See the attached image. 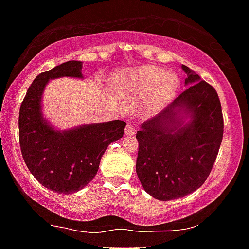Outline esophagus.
I'll return each instance as SVG.
<instances>
[{
  "label": "esophagus",
  "instance_id": "obj_1",
  "mask_svg": "<svg viewBox=\"0 0 249 249\" xmlns=\"http://www.w3.org/2000/svg\"><path fill=\"white\" fill-rule=\"evenodd\" d=\"M125 134L126 135H134L135 134V126L131 123H128L125 126Z\"/></svg>",
  "mask_w": 249,
  "mask_h": 249
}]
</instances>
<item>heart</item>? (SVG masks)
<instances>
[{"mask_svg":"<svg viewBox=\"0 0 249 249\" xmlns=\"http://www.w3.org/2000/svg\"><path fill=\"white\" fill-rule=\"evenodd\" d=\"M120 87L134 97H144L149 110H158L171 99L177 89V77L153 66L139 67L125 73Z\"/></svg>","mask_w":249,"mask_h":249,"instance_id":"1","label":"heart"}]
</instances>
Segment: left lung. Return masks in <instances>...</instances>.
<instances>
[{
    "mask_svg": "<svg viewBox=\"0 0 249 249\" xmlns=\"http://www.w3.org/2000/svg\"><path fill=\"white\" fill-rule=\"evenodd\" d=\"M190 85L137 133V175L160 201L179 199L205 182L223 141L224 121L213 86L182 64Z\"/></svg>",
    "mask_w": 249,
    "mask_h": 249,
    "instance_id": "obj_1",
    "label": "left lung"
}]
</instances>
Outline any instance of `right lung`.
Masks as SVG:
<instances>
[{"label": "right lung", "mask_w": 249, "mask_h": 249, "mask_svg": "<svg viewBox=\"0 0 249 249\" xmlns=\"http://www.w3.org/2000/svg\"><path fill=\"white\" fill-rule=\"evenodd\" d=\"M82 62L70 60L40 73L33 81L20 107L18 139L22 158L33 176L47 189L73 194L89 185L99 171L108 144L124 134L126 123L86 124L70 130H55L44 119L41 96L50 79L82 78Z\"/></svg>", "instance_id": "1"}]
</instances>
